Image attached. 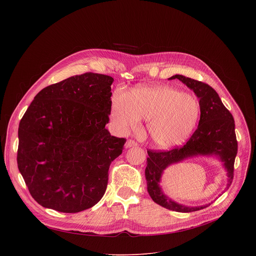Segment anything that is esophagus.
<instances>
[{"label": "esophagus", "mask_w": 256, "mask_h": 256, "mask_svg": "<svg viewBox=\"0 0 256 256\" xmlns=\"http://www.w3.org/2000/svg\"><path fill=\"white\" fill-rule=\"evenodd\" d=\"M138 144L134 142V140H126V144H124V147L128 149V148H132V147H136Z\"/></svg>", "instance_id": "34e87169"}]
</instances>
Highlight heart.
Returning <instances> with one entry per match:
<instances>
[{"mask_svg":"<svg viewBox=\"0 0 256 256\" xmlns=\"http://www.w3.org/2000/svg\"><path fill=\"white\" fill-rule=\"evenodd\" d=\"M200 114L198 101L192 95L170 87L134 89L112 106V120L122 128H134L138 118L148 120L152 142L168 149L184 142L194 132Z\"/></svg>","mask_w":256,"mask_h":256,"instance_id":"heart-1","label":"heart"}]
</instances>
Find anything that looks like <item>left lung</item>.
<instances>
[{
    "mask_svg": "<svg viewBox=\"0 0 256 256\" xmlns=\"http://www.w3.org/2000/svg\"><path fill=\"white\" fill-rule=\"evenodd\" d=\"M173 79H178L186 84L200 99V118L198 126L184 147L165 152L149 150L144 176L147 180L148 192L156 204L170 210L190 212L202 210L212 202L204 206H190L173 200L163 192L160 186L164 171L173 164L190 158L214 156L222 163L223 168L227 172L226 190H228L233 180L234 162L238 144L234 118L222 103L218 93L208 84L186 76L175 75L169 78V80Z\"/></svg>",
    "mask_w": 256,
    "mask_h": 256,
    "instance_id": "1",
    "label": "left lung"
}]
</instances>
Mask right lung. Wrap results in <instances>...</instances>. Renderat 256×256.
I'll use <instances>...</instances> for the list:
<instances>
[{"mask_svg":"<svg viewBox=\"0 0 256 256\" xmlns=\"http://www.w3.org/2000/svg\"><path fill=\"white\" fill-rule=\"evenodd\" d=\"M110 76L85 72L44 88L18 128V168L44 208L78 212L103 196L110 163L126 138L106 130L112 110Z\"/></svg>","mask_w":256,"mask_h":256,"instance_id":"obj_1","label":"right lung"}]
</instances>
